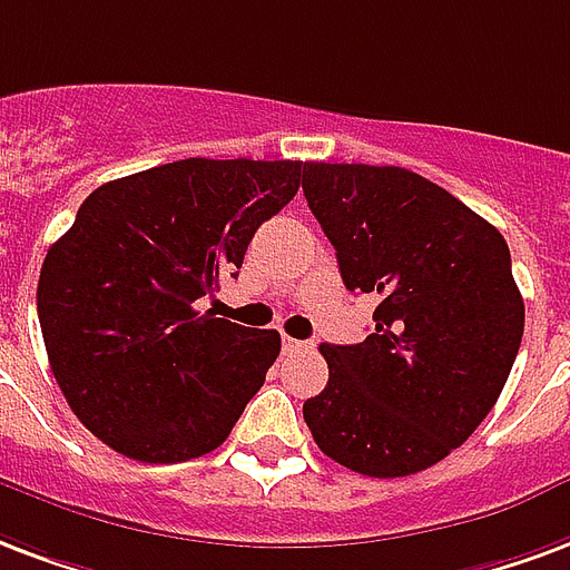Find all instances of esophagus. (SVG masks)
I'll list each match as a JSON object with an SVG mask.
<instances>
[{
    "mask_svg": "<svg viewBox=\"0 0 570 570\" xmlns=\"http://www.w3.org/2000/svg\"><path fill=\"white\" fill-rule=\"evenodd\" d=\"M311 344L307 341H296V338H286L284 335V353H298V350H307Z\"/></svg>",
    "mask_w": 570,
    "mask_h": 570,
    "instance_id": "esophagus-1",
    "label": "esophagus"
}]
</instances>
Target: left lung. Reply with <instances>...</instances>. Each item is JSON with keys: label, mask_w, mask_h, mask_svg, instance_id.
Wrapping results in <instances>:
<instances>
[{"label": "left lung", "mask_w": 570, "mask_h": 570, "mask_svg": "<svg viewBox=\"0 0 570 570\" xmlns=\"http://www.w3.org/2000/svg\"><path fill=\"white\" fill-rule=\"evenodd\" d=\"M307 208L350 293H377L362 344H323L326 390L302 414L328 459L407 478L465 444L517 360L525 305L501 232L399 166L305 163Z\"/></svg>", "instance_id": "left-lung-1"}]
</instances>
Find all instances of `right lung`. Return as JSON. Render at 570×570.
Masks as SVG:
<instances>
[{
    "label": "right lung",
    "instance_id": "1",
    "mask_svg": "<svg viewBox=\"0 0 570 570\" xmlns=\"http://www.w3.org/2000/svg\"><path fill=\"white\" fill-rule=\"evenodd\" d=\"M293 159H180L92 189L38 277L53 377L92 435L138 462L205 456L281 353L196 302L242 268L253 232L298 193Z\"/></svg>",
    "mask_w": 570,
    "mask_h": 570
}]
</instances>
